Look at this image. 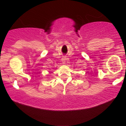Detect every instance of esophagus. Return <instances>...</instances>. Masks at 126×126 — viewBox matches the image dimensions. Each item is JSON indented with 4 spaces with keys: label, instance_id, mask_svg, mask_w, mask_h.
Listing matches in <instances>:
<instances>
[{
    "label": "esophagus",
    "instance_id": "obj_1",
    "mask_svg": "<svg viewBox=\"0 0 126 126\" xmlns=\"http://www.w3.org/2000/svg\"><path fill=\"white\" fill-rule=\"evenodd\" d=\"M66 60V57H63V58H62V63H63V64H65Z\"/></svg>",
    "mask_w": 126,
    "mask_h": 126
}]
</instances>
